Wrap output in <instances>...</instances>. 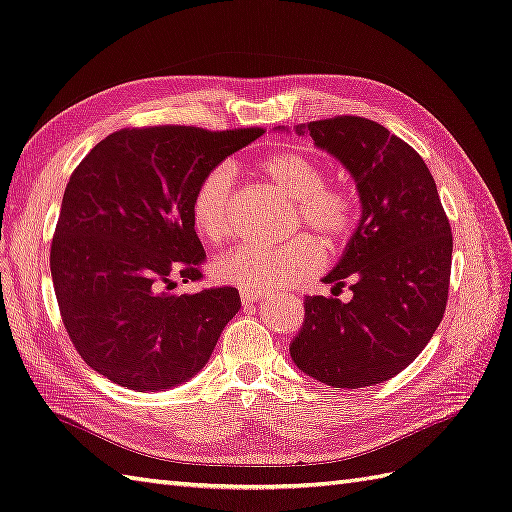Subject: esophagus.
I'll use <instances>...</instances> for the list:
<instances>
[{"instance_id": "34e87169", "label": "esophagus", "mask_w": 512, "mask_h": 512, "mask_svg": "<svg viewBox=\"0 0 512 512\" xmlns=\"http://www.w3.org/2000/svg\"><path fill=\"white\" fill-rule=\"evenodd\" d=\"M262 297V293H258V290H241V301H243V306H250V303H254V301H260Z\"/></svg>"}]
</instances>
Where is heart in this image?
Instances as JSON below:
<instances>
[{"instance_id":"obj_1","label":"heart","mask_w":512,"mask_h":512,"mask_svg":"<svg viewBox=\"0 0 512 512\" xmlns=\"http://www.w3.org/2000/svg\"><path fill=\"white\" fill-rule=\"evenodd\" d=\"M258 170L275 189L295 202L293 228L299 224L310 228L329 250H338L347 243L357 226V202L347 187L327 183V170L321 161L299 150H278L262 159ZM232 187V170L228 165H217L193 189L191 222L209 243H222L237 230ZM321 260L319 243L299 234L280 245H239L215 262L213 273L226 284L269 293L308 278L321 267Z\"/></svg>"}]
</instances>
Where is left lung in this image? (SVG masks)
<instances>
[{
	"label": "left lung",
	"mask_w": 512,
	"mask_h": 512,
	"mask_svg": "<svg viewBox=\"0 0 512 512\" xmlns=\"http://www.w3.org/2000/svg\"><path fill=\"white\" fill-rule=\"evenodd\" d=\"M288 131V129H284ZM351 174L362 215L321 282L351 301L306 297L290 357L331 388H366L405 370L433 338L448 301L452 232L422 157L379 122L338 116L297 124Z\"/></svg>",
	"instance_id": "left-lung-1"
}]
</instances>
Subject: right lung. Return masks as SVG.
I'll return each mask as SVG.
<instances>
[{"label": "right lung", "mask_w": 512, "mask_h": 512, "mask_svg": "<svg viewBox=\"0 0 512 512\" xmlns=\"http://www.w3.org/2000/svg\"><path fill=\"white\" fill-rule=\"evenodd\" d=\"M262 129H122L77 165L51 241L64 327L84 362L137 392H163L204 368L241 308L237 288L174 293L202 278L191 222L200 178Z\"/></svg>", "instance_id": "obj_1"}]
</instances>
